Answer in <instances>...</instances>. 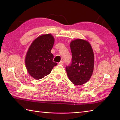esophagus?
<instances>
[{
  "instance_id": "esophagus-1",
  "label": "esophagus",
  "mask_w": 120,
  "mask_h": 120,
  "mask_svg": "<svg viewBox=\"0 0 120 120\" xmlns=\"http://www.w3.org/2000/svg\"><path fill=\"white\" fill-rule=\"evenodd\" d=\"M58 64L59 65H63V61H61L60 62L58 63Z\"/></svg>"
}]
</instances>
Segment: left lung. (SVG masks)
<instances>
[{"mask_svg":"<svg viewBox=\"0 0 120 120\" xmlns=\"http://www.w3.org/2000/svg\"><path fill=\"white\" fill-rule=\"evenodd\" d=\"M72 63L66 67L68 78L73 84L86 83L92 75L94 56L91 45L87 41L76 39L70 43Z\"/></svg>","mask_w":120,"mask_h":120,"instance_id":"obj_1","label":"left lung"}]
</instances>
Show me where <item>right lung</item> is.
<instances>
[{
    "label": "right lung",
    "instance_id": "right-lung-1",
    "mask_svg": "<svg viewBox=\"0 0 120 120\" xmlns=\"http://www.w3.org/2000/svg\"><path fill=\"white\" fill-rule=\"evenodd\" d=\"M55 39L51 34H42L36 38L30 45L25 57L28 72L35 79H40L50 74L57 63L53 62L51 50Z\"/></svg>",
    "mask_w": 120,
    "mask_h": 120
}]
</instances>
